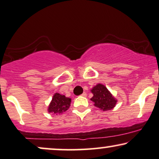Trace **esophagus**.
Wrapping results in <instances>:
<instances>
[{
	"label": "esophagus",
	"mask_w": 159,
	"mask_h": 159,
	"mask_svg": "<svg viewBox=\"0 0 159 159\" xmlns=\"http://www.w3.org/2000/svg\"><path fill=\"white\" fill-rule=\"evenodd\" d=\"M81 96H83V97H86V92H84L83 94H81Z\"/></svg>",
	"instance_id": "esophagus-1"
}]
</instances>
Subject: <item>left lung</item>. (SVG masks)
Here are the masks:
<instances>
[{
    "mask_svg": "<svg viewBox=\"0 0 159 159\" xmlns=\"http://www.w3.org/2000/svg\"><path fill=\"white\" fill-rule=\"evenodd\" d=\"M94 94L91 100L94 102V106L100 108L102 111H109L113 109L117 102L111 92L102 84H97L92 89Z\"/></svg>",
    "mask_w": 159,
    "mask_h": 159,
    "instance_id": "8db88e82",
    "label": "left lung"
}]
</instances>
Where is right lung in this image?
I'll return each mask as SVG.
<instances>
[{
    "label": "right lung",
    "mask_w": 159,
    "mask_h": 159,
    "mask_svg": "<svg viewBox=\"0 0 159 159\" xmlns=\"http://www.w3.org/2000/svg\"><path fill=\"white\" fill-rule=\"evenodd\" d=\"M70 98L56 93L53 97L52 100L48 106V113H52L53 114L62 113L63 112L67 111V109L70 106Z\"/></svg>",
    "instance_id": "1"
}]
</instances>
